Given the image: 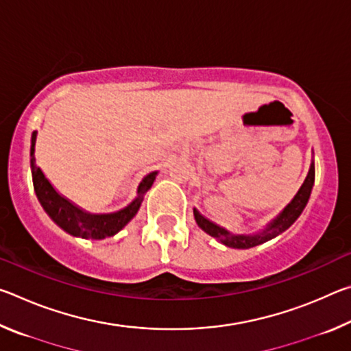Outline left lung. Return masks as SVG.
I'll return each mask as SVG.
<instances>
[{
	"label": "left lung",
	"mask_w": 351,
	"mask_h": 351,
	"mask_svg": "<svg viewBox=\"0 0 351 351\" xmlns=\"http://www.w3.org/2000/svg\"><path fill=\"white\" fill-rule=\"evenodd\" d=\"M313 186H314V162H311L305 181L300 186L299 192L295 193V197L291 199V203L285 207L280 213H278V217L276 219H272V221L268 224V228H266L263 232H260V234L234 235V234H230L229 230L219 228V226H217L215 223H212L210 219H207L206 217L201 215L197 209H193L195 221H197V224L204 230L206 234H209L210 237H213V239L221 241L224 246L234 247V249L254 247L257 245H261V243L272 240L277 235H280L295 221L297 218L300 217V213L304 212L305 206L308 203V199H310Z\"/></svg>",
	"instance_id": "obj_1"
}]
</instances>
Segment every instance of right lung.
<instances>
[{
	"mask_svg": "<svg viewBox=\"0 0 351 351\" xmlns=\"http://www.w3.org/2000/svg\"><path fill=\"white\" fill-rule=\"evenodd\" d=\"M35 141H37V132L32 133L31 145V169L35 193H37V198L40 204L43 206L45 212L52 218V221L74 237L102 240L105 237L116 235L138 213L145 192L152 187L153 181L156 180L158 171H152L150 175H147L141 181L138 187V197L127 207L114 213L94 215V213H88L80 209L79 206L71 203L68 198L62 197L54 189L41 169L35 164Z\"/></svg>",
	"mask_w": 351,
	"mask_h": 351,
	"instance_id": "1",
	"label": "right lung"
}]
</instances>
